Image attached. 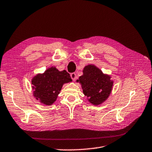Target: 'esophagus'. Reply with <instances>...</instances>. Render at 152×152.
Returning a JSON list of instances; mask_svg holds the SVG:
<instances>
[{
	"mask_svg": "<svg viewBox=\"0 0 152 152\" xmlns=\"http://www.w3.org/2000/svg\"><path fill=\"white\" fill-rule=\"evenodd\" d=\"M71 78L73 80H75V79H77V75H76V73H72L70 74Z\"/></svg>",
	"mask_w": 152,
	"mask_h": 152,
	"instance_id": "34e87169",
	"label": "esophagus"
}]
</instances>
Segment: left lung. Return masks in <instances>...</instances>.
Instances as JSON below:
<instances>
[{"label":"left lung","mask_w":152,"mask_h":152,"mask_svg":"<svg viewBox=\"0 0 152 152\" xmlns=\"http://www.w3.org/2000/svg\"><path fill=\"white\" fill-rule=\"evenodd\" d=\"M111 77L105 75L94 65L86 66L83 75L77 82H79L83 93L88 98L89 102L94 105L102 104L111 93L113 81Z\"/></svg>","instance_id":"obj_1"}]
</instances>
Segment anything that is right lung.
Returning a JSON list of instances; mask_svg holds the SVG:
<instances>
[{
	"label": "right lung",
	"mask_w": 152,
	"mask_h": 152,
	"mask_svg": "<svg viewBox=\"0 0 152 152\" xmlns=\"http://www.w3.org/2000/svg\"><path fill=\"white\" fill-rule=\"evenodd\" d=\"M70 75L66 70L59 71L50 67L42 74H37L31 80L34 96L40 103L52 104L56 100L63 85L72 82Z\"/></svg>",
	"instance_id": "1"
}]
</instances>
